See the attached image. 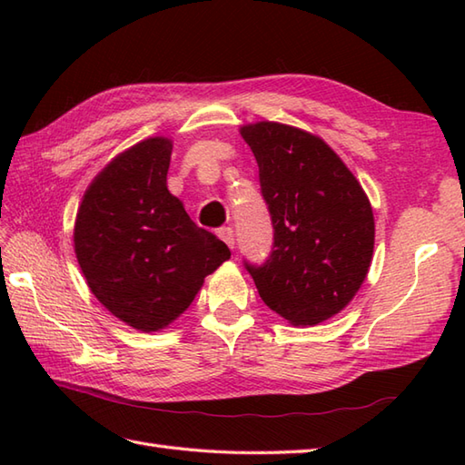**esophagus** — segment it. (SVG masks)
I'll use <instances>...</instances> for the list:
<instances>
[{
  "label": "esophagus",
  "mask_w": 465,
  "mask_h": 465,
  "mask_svg": "<svg viewBox=\"0 0 465 465\" xmlns=\"http://www.w3.org/2000/svg\"><path fill=\"white\" fill-rule=\"evenodd\" d=\"M217 235H220V238L227 243V245H230V248L233 250V245H235V235H233V230H232V227L230 225H227V227H220V232H217Z\"/></svg>",
  "instance_id": "1"
}]
</instances>
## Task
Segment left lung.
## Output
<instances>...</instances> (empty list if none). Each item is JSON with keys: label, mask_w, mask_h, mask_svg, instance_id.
Returning a JSON list of instances; mask_svg holds the SVG:
<instances>
[{"label": "left lung", "mask_w": 465, "mask_h": 465, "mask_svg": "<svg viewBox=\"0 0 465 465\" xmlns=\"http://www.w3.org/2000/svg\"><path fill=\"white\" fill-rule=\"evenodd\" d=\"M260 167L273 225L270 258L245 262L260 298L293 325L340 313L358 293L373 253V212L360 182L331 147L298 127H242Z\"/></svg>", "instance_id": "1"}]
</instances>
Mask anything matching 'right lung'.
<instances>
[{
    "label": "right lung",
    "instance_id": "obj_1",
    "mask_svg": "<svg viewBox=\"0 0 465 465\" xmlns=\"http://www.w3.org/2000/svg\"><path fill=\"white\" fill-rule=\"evenodd\" d=\"M172 140L150 137L107 163L75 217L77 263L107 312L142 331L180 318L230 248L167 190Z\"/></svg>",
    "mask_w": 465,
    "mask_h": 465
}]
</instances>
